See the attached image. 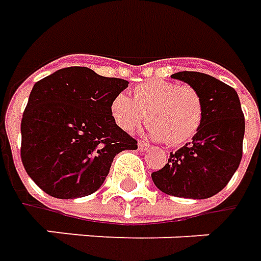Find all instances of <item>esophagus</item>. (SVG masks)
I'll return each instance as SVG.
<instances>
[{
	"label": "esophagus",
	"mask_w": 261,
	"mask_h": 261,
	"mask_svg": "<svg viewBox=\"0 0 261 261\" xmlns=\"http://www.w3.org/2000/svg\"><path fill=\"white\" fill-rule=\"evenodd\" d=\"M147 148H148V144H147L145 141H143V140H140V141H138V150H140V151H145Z\"/></svg>",
	"instance_id": "obj_1"
}]
</instances>
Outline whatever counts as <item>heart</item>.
I'll list each match as a JSON object with an SVG mask.
<instances>
[{
	"label": "heart",
	"mask_w": 261,
	"mask_h": 261,
	"mask_svg": "<svg viewBox=\"0 0 261 261\" xmlns=\"http://www.w3.org/2000/svg\"><path fill=\"white\" fill-rule=\"evenodd\" d=\"M133 94V100L120 93L111 101L113 120L123 131L138 128L147 114L151 137L166 140L170 145L184 144L197 134L204 108L194 87L153 80L136 87Z\"/></svg>",
	"instance_id": "1"
}]
</instances>
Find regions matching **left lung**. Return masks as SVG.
Instances as JSON below:
<instances>
[{
    "instance_id": "obj_1",
    "label": "left lung",
    "mask_w": 261,
    "mask_h": 261,
    "mask_svg": "<svg viewBox=\"0 0 261 261\" xmlns=\"http://www.w3.org/2000/svg\"><path fill=\"white\" fill-rule=\"evenodd\" d=\"M194 87L204 116L193 141L170 153L164 167L151 173L157 189L168 196L208 198L221 191L240 166L244 114L233 87L203 72L181 71L171 75Z\"/></svg>"
}]
</instances>
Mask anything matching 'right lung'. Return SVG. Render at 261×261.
I'll return each instance as SVG.
<instances>
[{
	"label": "right lung",
	"mask_w": 261,
	"mask_h": 261,
	"mask_svg": "<svg viewBox=\"0 0 261 261\" xmlns=\"http://www.w3.org/2000/svg\"><path fill=\"white\" fill-rule=\"evenodd\" d=\"M128 81L68 67L35 83L21 120V160L34 182L56 198L90 196L113 159L137 140L111 116V101Z\"/></svg>",
	"instance_id": "add662e5"
}]
</instances>
